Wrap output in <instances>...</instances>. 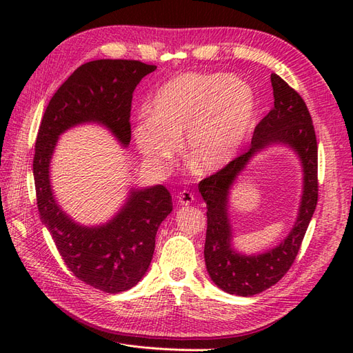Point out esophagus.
I'll list each match as a JSON object with an SVG mask.
<instances>
[{
  "instance_id": "1",
  "label": "esophagus",
  "mask_w": 353,
  "mask_h": 353,
  "mask_svg": "<svg viewBox=\"0 0 353 353\" xmlns=\"http://www.w3.org/2000/svg\"><path fill=\"white\" fill-rule=\"evenodd\" d=\"M176 200H178L179 205L187 206V205H191V203L194 201V196L191 194L190 191H187V190H183V191H179V193H178V196H176Z\"/></svg>"
}]
</instances>
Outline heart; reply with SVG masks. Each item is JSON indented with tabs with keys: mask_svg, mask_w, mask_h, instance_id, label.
Returning <instances> with one entry per match:
<instances>
[{
	"mask_svg": "<svg viewBox=\"0 0 353 353\" xmlns=\"http://www.w3.org/2000/svg\"><path fill=\"white\" fill-rule=\"evenodd\" d=\"M148 113L132 128L147 166L166 170L179 153L183 137L188 162L210 174L232 162L249 138L256 95L252 85L236 74L185 72L154 92Z\"/></svg>",
	"mask_w": 353,
	"mask_h": 353,
	"instance_id": "1",
	"label": "heart"
}]
</instances>
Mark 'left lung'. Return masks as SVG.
Listing matches in <instances>:
<instances>
[{
    "label": "left lung",
    "mask_w": 353,
    "mask_h": 353,
    "mask_svg": "<svg viewBox=\"0 0 353 353\" xmlns=\"http://www.w3.org/2000/svg\"><path fill=\"white\" fill-rule=\"evenodd\" d=\"M274 108L256 125L250 148L199 183L208 208L205 262L212 281L223 292L253 296L279 283L290 270L318 201V147L312 117L303 99L279 74H271ZM290 146L304 168V193L291 234L276 248L261 255H241L232 249L228 218L229 190L245 165L268 145Z\"/></svg>",
    "instance_id": "left-lung-1"
}]
</instances>
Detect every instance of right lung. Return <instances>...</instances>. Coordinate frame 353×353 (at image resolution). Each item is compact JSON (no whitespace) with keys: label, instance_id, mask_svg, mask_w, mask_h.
Instances as JSON below:
<instances>
[{"label":"right lung","instance_id":"1","mask_svg":"<svg viewBox=\"0 0 353 353\" xmlns=\"http://www.w3.org/2000/svg\"><path fill=\"white\" fill-rule=\"evenodd\" d=\"M156 66L138 60H94L79 66L50 100L35 143L34 178L41 221L69 271L105 293L130 290L150 266L156 232L172 212L166 187L132 188L116 215L99 227L69 218L52 196L50 160L59 137L81 123H100L123 147L131 141L132 92Z\"/></svg>","mask_w":353,"mask_h":353}]
</instances>
